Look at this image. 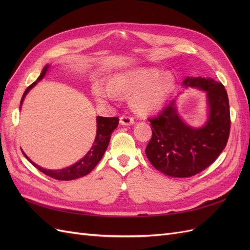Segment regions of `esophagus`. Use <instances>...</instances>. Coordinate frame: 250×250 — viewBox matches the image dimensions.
<instances>
[{
  "mask_svg": "<svg viewBox=\"0 0 250 250\" xmlns=\"http://www.w3.org/2000/svg\"><path fill=\"white\" fill-rule=\"evenodd\" d=\"M120 123L122 125H131L134 123V119L131 116L128 115H123L120 117Z\"/></svg>",
  "mask_w": 250,
  "mask_h": 250,
  "instance_id": "34e87169",
  "label": "esophagus"
}]
</instances>
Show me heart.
<instances>
[{
    "label": "heart",
    "instance_id": "1",
    "mask_svg": "<svg viewBox=\"0 0 250 250\" xmlns=\"http://www.w3.org/2000/svg\"><path fill=\"white\" fill-rule=\"evenodd\" d=\"M158 73L151 71H135L117 75L111 84L97 82L93 87L95 97L100 102L115 100L119 94L130 95L132 108L140 113H147L160 108L168 99L172 89L173 80L165 77L160 80Z\"/></svg>",
    "mask_w": 250,
    "mask_h": 250
}]
</instances>
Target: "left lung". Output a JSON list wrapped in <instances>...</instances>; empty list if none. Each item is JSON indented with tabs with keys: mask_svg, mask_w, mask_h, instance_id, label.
<instances>
[{
	"mask_svg": "<svg viewBox=\"0 0 250 250\" xmlns=\"http://www.w3.org/2000/svg\"><path fill=\"white\" fill-rule=\"evenodd\" d=\"M184 85L207 92L209 118L206 125L195 129L185 124L174 101L157 117L148 119L152 138L146 155L155 169L173 177H190L207 169L224 150L230 131L229 97L221 82L188 77Z\"/></svg>",
	"mask_w": 250,
	"mask_h": 250,
	"instance_id": "1",
	"label": "left lung"
}]
</instances>
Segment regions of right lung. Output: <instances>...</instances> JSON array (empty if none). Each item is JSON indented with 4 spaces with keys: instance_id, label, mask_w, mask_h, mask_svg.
I'll use <instances>...</instances> for the list:
<instances>
[{
    "instance_id": "add662e5",
    "label": "right lung",
    "mask_w": 250,
    "mask_h": 250,
    "mask_svg": "<svg viewBox=\"0 0 250 250\" xmlns=\"http://www.w3.org/2000/svg\"><path fill=\"white\" fill-rule=\"evenodd\" d=\"M49 69V65H46L43 67V70L42 74L40 75V77L37 78L35 82H33L31 85H29L27 89L25 90L24 95L21 97V105L22 103V100H24L25 96L27 93L31 89L37 81H40L41 79L43 78L44 75H46L47 71ZM119 124V118L118 117H112V118H105V117H97V134H96V139L93 144V147L89 149L88 152L85 154V156L81 158L79 162L76 164H74L71 167H67L62 170H47V169H42L40 166L35 165L33 162H31L28 158V156L24 153L27 160L31 163L35 168L39 169L41 172L44 173L46 175L57 179V180H73L79 177H82L86 175L89 172H92V170L96 167L97 164L101 161V158L105 152V150L107 149V146L109 144V140L111 137L112 131L116 129L117 126Z\"/></svg>"
}]
</instances>
